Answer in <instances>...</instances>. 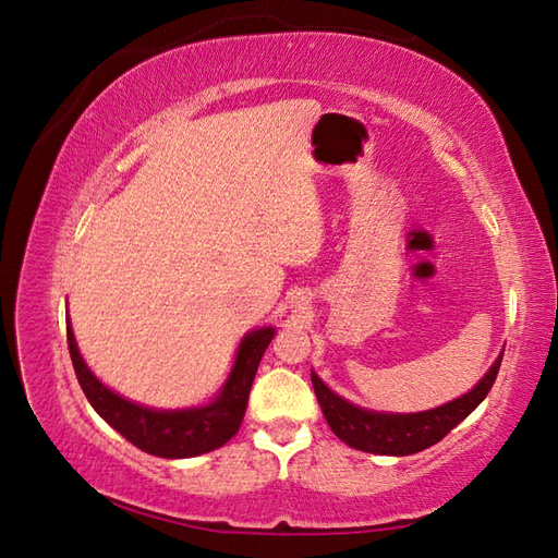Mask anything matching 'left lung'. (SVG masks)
<instances>
[{
    "label": "left lung",
    "mask_w": 558,
    "mask_h": 558,
    "mask_svg": "<svg viewBox=\"0 0 558 558\" xmlns=\"http://www.w3.org/2000/svg\"><path fill=\"white\" fill-rule=\"evenodd\" d=\"M500 361L502 356L496 359V363L484 375V379L465 396L442 404V408L416 414H388L356 408V404H351L349 400L332 393L314 373L312 384L328 426L342 442L367 453L410 456L440 442L451 428L459 426L461 421L477 408L486 398V393L492 391L500 369Z\"/></svg>",
    "instance_id": "left-lung-1"
}]
</instances>
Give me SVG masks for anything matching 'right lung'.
Returning <instances> with one entry per match:
<instances>
[{"label":"right lung","mask_w":558,"mask_h":558,"mask_svg":"<svg viewBox=\"0 0 558 558\" xmlns=\"http://www.w3.org/2000/svg\"><path fill=\"white\" fill-rule=\"evenodd\" d=\"M272 337L275 328H258L244 335L232 373L211 404L189 410H150L113 393L90 373L66 320V344H70L74 373L95 412L128 442L162 459H191L214 451L240 430L253 377Z\"/></svg>","instance_id":"1"}]
</instances>
